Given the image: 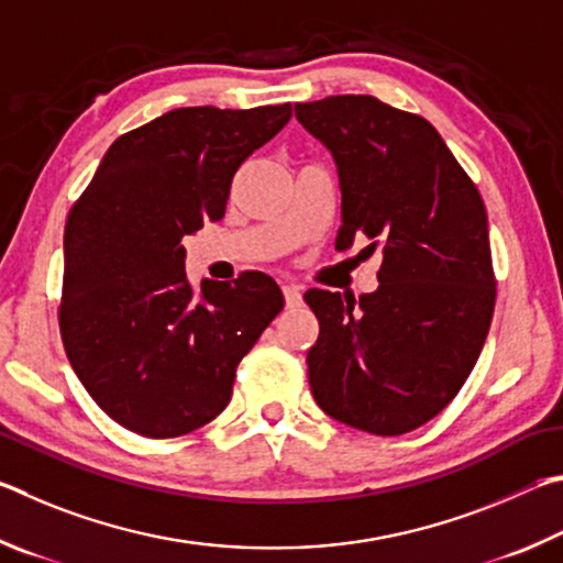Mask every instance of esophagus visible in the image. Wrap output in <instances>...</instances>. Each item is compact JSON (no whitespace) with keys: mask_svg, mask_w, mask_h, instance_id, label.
I'll use <instances>...</instances> for the list:
<instances>
[{"mask_svg":"<svg viewBox=\"0 0 563 563\" xmlns=\"http://www.w3.org/2000/svg\"><path fill=\"white\" fill-rule=\"evenodd\" d=\"M282 291H284V301H287L289 309L299 307V303H301V291H299V287H294V284H284Z\"/></svg>","mask_w":563,"mask_h":563,"instance_id":"obj_1","label":"esophagus"}]
</instances>
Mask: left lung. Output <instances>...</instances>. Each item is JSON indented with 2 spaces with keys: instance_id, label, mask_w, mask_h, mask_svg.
<instances>
[{
  "instance_id": "1",
  "label": "left lung",
  "mask_w": 563,
  "mask_h": 563,
  "mask_svg": "<svg viewBox=\"0 0 563 563\" xmlns=\"http://www.w3.org/2000/svg\"><path fill=\"white\" fill-rule=\"evenodd\" d=\"M339 167L336 250H383L378 289L303 294L319 319L307 366L313 400L373 435L426 426L465 386L495 311L487 210L426 118L373 96L294 106Z\"/></svg>"
}]
</instances>
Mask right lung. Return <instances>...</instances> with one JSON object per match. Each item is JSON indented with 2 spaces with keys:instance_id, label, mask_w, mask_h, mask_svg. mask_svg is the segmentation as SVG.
Returning <instances> with one entry per match:
<instances>
[{
  "instance_id": "1",
  "label": "right lung",
  "mask_w": 563,
  "mask_h": 563,
  "mask_svg": "<svg viewBox=\"0 0 563 563\" xmlns=\"http://www.w3.org/2000/svg\"><path fill=\"white\" fill-rule=\"evenodd\" d=\"M291 103L175 108L108 147L64 232L58 327L98 408L145 438L207 426L240 361L284 309L272 276L187 282L185 246L222 220L232 177L282 131Z\"/></svg>"
}]
</instances>
